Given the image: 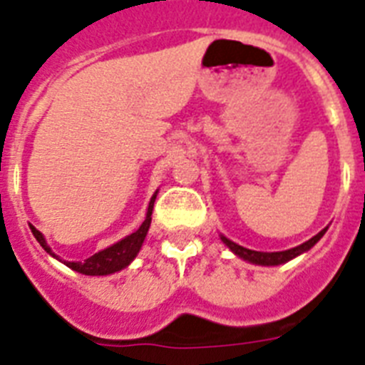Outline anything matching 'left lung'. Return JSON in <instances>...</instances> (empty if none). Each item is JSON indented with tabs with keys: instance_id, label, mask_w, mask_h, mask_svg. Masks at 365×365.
<instances>
[{
	"instance_id": "obj_1",
	"label": "left lung",
	"mask_w": 365,
	"mask_h": 365,
	"mask_svg": "<svg viewBox=\"0 0 365 365\" xmlns=\"http://www.w3.org/2000/svg\"><path fill=\"white\" fill-rule=\"evenodd\" d=\"M329 230V226L327 228H323L317 235H314L312 240L304 241L302 245H299V247H293V249L289 250H280V252H259V250H250V249H245V247H241V245L234 243V241H230L228 237H225V235L220 234V241L228 247L232 252L237 256V258L245 259V262L249 263H254V265H263V267H272V265H282V263L289 262V259L297 258V256H301V254L308 252V250L314 247L317 241L321 240L324 235V232Z\"/></svg>"
}]
</instances>
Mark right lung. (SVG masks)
Returning <instances> with one entry per match:
<instances>
[{"label": "right lung", "instance_id": "right-lung-1", "mask_svg": "<svg viewBox=\"0 0 365 365\" xmlns=\"http://www.w3.org/2000/svg\"><path fill=\"white\" fill-rule=\"evenodd\" d=\"M155 197H158V191L154 192V197L150 198L148 210H146V217L145 220H143V225H140L133 234L125 235L124 240L116 241L115 245L100 250V252H96L94 256H91V258L83 259V262H66V259L63 262L59 256H55L53 250L50 249V245L46 243L44 235H42L33 225H29V228H31L35 240L41 243L42 249L50 254V256H53V258H57L59 262H63L66 267H70L76 272H81V274H88V277H106V274H113V272L122 271V269L128 267V265L137 258L140 247L145 243L146 234H148L150 222H152V210H154Z\"/></svg>", "mask_w": 365, "mask_h": 365}]
</instances>
